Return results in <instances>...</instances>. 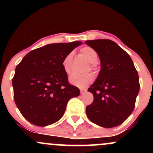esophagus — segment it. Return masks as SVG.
Returning <instances> with one entry per match:
<instances>
[{
  "instance_id": "esophagus-1",
  "label": "esophagus",
  "mask_w": 153,
  "mask_h": 153,
  "mask_svg": "<svg viewBox=\"0 0 153 153\" xmlns=\"http://www.w3.org/2000/svg\"><path fill=\"white\" fill-rule=\"evenodd\" d=\"M80 94H85V92H86V90H85V89L81 88V89H80Z\"/></svg>"
}]
</instances>
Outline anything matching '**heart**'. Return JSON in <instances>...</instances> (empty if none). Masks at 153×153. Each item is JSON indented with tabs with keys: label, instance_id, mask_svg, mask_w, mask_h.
<instances>
[{
	"label": "heart",
	"instance_id": "obj_1",
	"mask_svg": "<svg viewBox=\"0 0 153 153\" xmlns=\"http://www.w3.org/2000/svg\"><path fill=\"white\" fill-rule=\"evenodd\" d=\"M80 53L82 55L86 57L88 60L90 62L91 67L93 69H95L97 66L98 59V53L96 50L92 47L86 46L80 49ZM73 52H69L66 54L65 57L62 59V66L65 73L66 74H71L72 71V63H73ZM94 80V76L91 73H85V74H73L70 77L69 80L71 83L73 85L80 88L86 87L90 85Z\"/></svg>",
	"mask_w": 153,
	"mask_h": 153
}]
</instances>
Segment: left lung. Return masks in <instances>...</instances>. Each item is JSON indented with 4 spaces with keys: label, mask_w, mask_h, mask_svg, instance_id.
Segmentation results:
<instances>
[{
    "label": "left lung",
    "mask_w": 153,
    "mask_h": 153,
    "mask_svg": "<svg viewBox=\"0 0 153 153\" xmlns=\"http://www.w3.org/2000/svg\"><path fill=\"white\" fill-rule=\"evenodd\" d=\"M101 60L99 76L88 89L94 101L86 107L88 118L105 128L120 125L132 113L140 90L137 71L130 56L109 39L88 40Z\"/></svg>",
    "instance_id": "obj_1"
}]
</instances>
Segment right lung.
Returning <instances> with one entry per match:
<instances>
[{"mask_svg":"<svg viewBox=\"0 0 153 153\" xmlns=\"http://www.w3.org/2000/svg\"><path fill=\"white\" fill-rule=\"evenodd\" d=\"M81 42L50 44L29 52L16 66L12 79L16 105L31 124L45 127L59 120L67 103L80 95L68 82L62 59Z\"/></svg>","mask_w":153,"mask_h":153,"instance_id":"add662e5","label":"right lung"}]
</instances>
